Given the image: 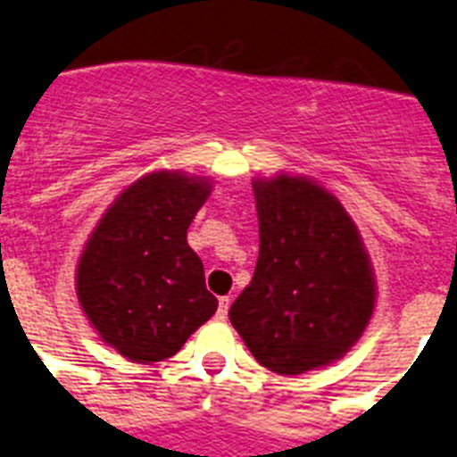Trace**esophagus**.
Wrapping results in <instances>:
<instances>
[{
	"label": "esophagus",
	"mask_w": 457,
	"mask_h": 457,
	"mask_svg": "<svg viewBox=\"0 0 457 457\" xmlns=\"http://www.w3.org/2000/svg\"><path fill=\"white\" fill-rule=\"evenodd\" d=\"M228 305H231V299H228V296H220V308H217V317H220V320H226V315H228Z\"/></svg>",
	"instance_id": "34e87169"
}]
</instances>
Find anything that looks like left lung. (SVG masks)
Masks as SVG:
<instances>
[{
    "label": "left lung",
    "instance_id": "left-lung-1",
    "mask_svg": "<svg viewBox=\"0 0 457 457\" xmlns=\"http://www.w3.org/2000/svg\"><path fill=\"white\" fill-rule=\"evenodd\" d=\"M251 186L261 251L228 317L274 374L320 370L349 353L374 315L370 253L340 199L312 179L278 171Z\"/></svg>",
    "mask_w": 457,
    "mask_h": 457
}]
</instances>
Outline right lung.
<instances>
[{"label":"right lung","instance_id":"add662e5","mask_svg":"<svg viewBox=\"0 0 457 457\" xmlns=\"http://www.w3.org/2000/svg\"><path fill=\"white\" fill-rule=\"evenodd\" d=\"M211 192L208 177L149 171L117 195L83 245V315L131 362L171 358L215 315L201 258L187 245V228Z\"/></svg>","mask_w":457,"mask_h":457}]
</instances>
